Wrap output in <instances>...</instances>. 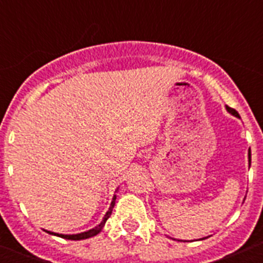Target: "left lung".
I'll use <instances>...</instances> for the list:
<instances>
[{
  "label": "left lung",
  "mask_w": 263,
  "mask_h": 263,
  "mask_svg": "<svg viewBox=\"0 0 263 263\" xmlns=\"http://www.w3.org/2000/svg\"><path fill=\"white\" fill-rule=\"evenodd\" d=\"M227 110L229 111V113H231V115H233V116H236V117H240V115H238V113H237V110L236 109H233V108H229V106H227ZM249 166H250V162H252V154H250V148H249Z\"/></svg>",
  "instance_id": "obj_1"
}]
</instances>
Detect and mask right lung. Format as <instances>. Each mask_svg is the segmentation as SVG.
Instances as JSON below:
<instances>
[{
	"label": "right lung",
	"mask_w": 263,
	"mask_h": 263,
	"mask_svg": "<svg viewBox=\"0 0 263 263\" xmlns=\"http://www.w3.org/2000/svg\"><path fill=\"white\" fill-rule=\"evenodd\" d=\"M116 197H117V196L115 195V196H113V200H111V203H110V206H109V211L105 213V216H104L103 221L100 222V224L97 225L96 228L90 229V231L83 232V233H79V234H59V233H52V232H48V231H46V232H47V233H50V234H53V236H59V237H62V238H67V240H72V241L85 240V238H89V237L96 236V234H99L100 232H101V229H103L104 225H105L106 220L110 217L111 211H113V206H115V203H116Z\"/></svg>",
	"instance_id": "right-lung-1"
}]
</instances>
